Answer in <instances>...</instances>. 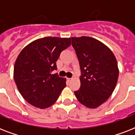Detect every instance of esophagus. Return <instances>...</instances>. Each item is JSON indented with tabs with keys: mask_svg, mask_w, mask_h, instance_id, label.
<instances>
[{
	"mask_svg": "<svg viewBox=\"0 0 135 135\" xmlns=\"http://www.w3.org/2000/svg\"><path fill=\"white\" fill-rule=\"evenodd\" d=\"M72 80H73V78H67V80L69 82H71Z\"/></svg>",
	"mask_w": 135,
	"mask_h": 135,
	"instance_id": "obj_1",
	"label": "esophagus"
}]
</instances>
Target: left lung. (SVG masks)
<instances>
[{"instance_id": "1", "label": "left lung", "mask_w": 135, "mask_h": 135, "mask_svg": "<svg viewBox=\"0 0 135 135\" xmlns=\"http://www.w3.org/2000/svg\"><path fill=\"white\" fill-rule=\"evenodd\" d=\"M71 41L82 74L80 88L74 94L83 105L95 109L104 103L115 89L119 75L117 61L112 51L97 39L71 37Z\"/></svg>"}]
</instances>
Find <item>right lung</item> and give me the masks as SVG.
<instances>
[{"instance_id":"1","label":"right lung","mask_w":135,"mask_h":135,"mask_svg":"<svg viewBox=\"0 0 135 135\" xmlns=\"http://www.w3.org/2000/svg\"><path fill=\"white\" fill-rule=\"evenodd\" d=\"M71 45L70 38L45 37L24 47L16 59L14 79L23 98L41 109L51 107L66 87V78L51 74L60 53Z\"/></svg>"}]
</instances>
